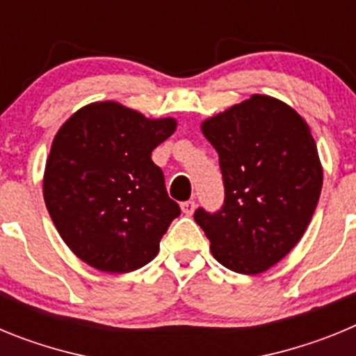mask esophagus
Here are the masks:
<instances>
[{
  "mask_svg": "<svg viewBox=\"0 0 356 356\" xmlns=\"http://www.w3.org/2000/svg\"><path fill=\"white\" fill-rule=\"evenodd\" d=\"M194 209H196V203H194L193 200L184 201V203H181V212H184L185 216H193Z\"/></svg>",
  "mask_w": 356,
  "mask_h": 356,
  "instance_id": "34e87169",
  "label": "esophagus"
}]
</instances>
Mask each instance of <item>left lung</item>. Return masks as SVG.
Instances as JSON below:
<instances>
[{
  "instance_id": "1",
  "label": "left lung",
  "mask_w": 356,
  "mask_h": 356,
  "mask_svg": "<svg viewBox=\"0 0 356 356\" xmlns=\"http://www.w3.org/2000/svg\"><path fill=\"white\" fill-rule=\"evenodd\" d=\"M201 131L219 155L225 205L197 209L194 221L217 262L260 275L300 242L316 212L323 187L316 140L294 108L262 94L203 121Z\"/></svg>"
}]
</instances>
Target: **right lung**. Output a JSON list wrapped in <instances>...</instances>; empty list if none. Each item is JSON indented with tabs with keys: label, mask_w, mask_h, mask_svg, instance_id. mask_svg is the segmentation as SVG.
Returning a JSON list of instances; mask_svg holds the SVG:
<instances>
[{
	"label": "right lung",
	"mask_w": 356,
	"mask_h": 356,
	"mask_svg": "<svg viewBox=\"0 0 356 356\" xmlns=\"http://www.w3.org/2000/svg\"><path fill=\"white\" fill-rule=\"evenodd\" d=\"M176 130L121 103H90L56 131L44 171L48 212L69 250L105 273L146 266L180 207L151 151Z\"/></svg>",
	"instance_id": "add662e5"
}]
</instances>
